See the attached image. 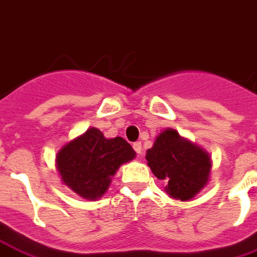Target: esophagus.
<instances>
[{
	"label": "esophagus",
	"mask_w": 257,
	"mask_h": 257,
	"mask_svg": "<svg viewBox=\"0 0 257 257\" xmlns=\"http://www.w3.org/2000/svg\"><path fill=\"white\" fill-rule=\"evenodd\" d=\"M133 149L136 150V153L137 154H141V152H143V145H141L140 141H137V143L133 144Z\"/></svg>",
	"instance_id": "obj_1"
}]
</instances>
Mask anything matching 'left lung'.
<instances>
[{"label": "left lung", "instance_id": "1", "mask_svg": "<svg viewBox=\"0 0 257 257\" xmlns=\"http://www.w3.org/2000/svg\"><path fill=\"white\" fill-rule=\"evenodd\" d=\"M147 161L158 179H165V191L174 199L189 201L206 186L211 170L208 154L166 129L148 149Z\"/></svg>", "mask_w": 257, "mask_h": 257}]
</instances>
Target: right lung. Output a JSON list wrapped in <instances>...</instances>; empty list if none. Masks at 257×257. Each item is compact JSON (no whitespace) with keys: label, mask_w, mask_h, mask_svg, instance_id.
<instances>
[{"label":"right lung","mask_w":257,"mask_h":257,"mask_svg":"<svg viewBox=\"0 0 257 257\" xmlns=\"http://www.w3.org/2000/svg\"><path fill=\"white\" fill-rule=\"evenodd\" d=\"M135 156L124 139H105L99 129L91 128L59 150L56 168L71 190L93 201L107 191L116 170Z\"/></svg>","instance_id":"right-lung-1"}]
</instances>
